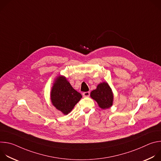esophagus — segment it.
<instances>
[{
	"label": "esophagus",
	"mask_w": 161,
	"mask_h": 161,
	"mask_svg": "<svg viewBox=\"0 0 161 161\" xmlns=\"http://www.w3.org/2000/svg\"><path fill=\"white\" fill-rule=\"evenodd\" d=\"M83 97H89L90 96V92H85L83 93Z\"/></svg>",
	"instance_id": "esophagus-1"
}]
</instances>
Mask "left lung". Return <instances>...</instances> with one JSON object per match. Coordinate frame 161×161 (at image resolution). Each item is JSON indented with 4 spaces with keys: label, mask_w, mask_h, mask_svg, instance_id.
Segmentation results:
<instances>
[{
    "label": "left lung",
    "mask_w": 161,
    "mask_h": 161,
    "mask_svg": "<svg viewBox=\"0 0 161 161\" xmlns=\"http://www.w3.org/2000/svg\"><path fill=\"white\" fill-rule=\"evenodd\" d=\"M90 97L94 99L99 106L103 109H108L113 105V94L111 88L106 82L99 84L96 89L91 92Z\"/></svg>",
    "instance_id": "left-lung-1"
}]
</instances>
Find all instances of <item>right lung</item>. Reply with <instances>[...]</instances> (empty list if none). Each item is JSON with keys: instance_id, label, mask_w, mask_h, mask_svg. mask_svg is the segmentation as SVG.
I'll return each instance as SVG.
<instances>
[{"instance_id": "1", "label": "right lung", "mask_w": 161, "mask_h": 161, "mask_svg": "<svg viewBox=\"0 0 161 161\" xmlns=\"http://www.w3.org/2000/svg\"><path fill=\"white\" fill-rule=\"evenodd\" d=\"M81 97V94L73 88L65 76H58L56 78L51 91V101L58 110L67 114Z\"/></svg>"}]
</instances>
